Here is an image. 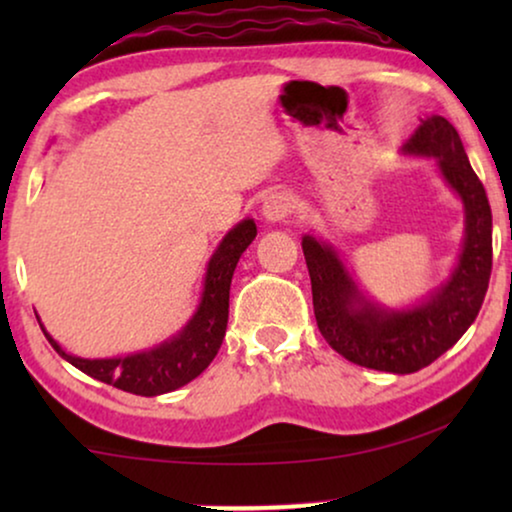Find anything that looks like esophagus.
I'll return each mask as SVG.
<instances>
[{"mask_svg": "<svg viewBox=\"0 0 512 512\" xmlns=\"http://www.w3.org/2000/svg\"><path fill=\"white\" fill-rule=\"evenodd\" d=\"M293 212V200L286 193H270L263 202L261 214L265 216V221L270 223H279L284 219H289Z\"/></svg>", "mask_w": 512, "mask_h": 512, "instance_id": "obj_1", "label": "esophagus"}]
</instances>
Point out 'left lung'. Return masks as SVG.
I'll list each match as a JSON object with an SVG mask.
<instances>
[{"instance_id":"obj_1","label":"left lung","mask_w":512,"mask_h":512,"mask_svg":"<svg viewBox=\"0 0 512 512\" xmlns=\"http://www.w3.org/2000/svg\"><path fill=\"white\" fill-rule=\"evenodd\" d=\"M403 153L436 160L440 177L464 205V242L457 265L429 296L398 310L375 303L359 289L331 244L303 235L321 335L356 366L394 375L426 368L468 331L492 275V209L454 125L443 116L422 118L403 144Z\"/></svg>"}]
</instances>
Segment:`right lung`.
<instances>
[{"instance_id":"obj_1","label":"right lung","mask_w":512,"mask_h":512,"mask_svg":"<svg viewBox=\"0 0 512 512\" xmlns=\"http://www.w3.org/2000/svg\"><path fill=\"white\" fill-rule=\"evenodd\" d=\"M254 237V219H242L235 228H230L223 235V240L207 263L198 310L193 312V317L186 321V326L179 333H174L172 338H167L156 347L128 356H114V359H81V356L65 352L37 317L41 331H44L46 340L51 342L55 352L72 363L74 368L104 384H111V387L128 391V394L160 396L184 387V384L195 380L219 352L228 326V300L233 272L240 256L254 242Z\"/></svg>"}]
</instances>
